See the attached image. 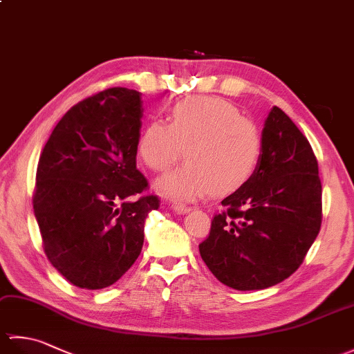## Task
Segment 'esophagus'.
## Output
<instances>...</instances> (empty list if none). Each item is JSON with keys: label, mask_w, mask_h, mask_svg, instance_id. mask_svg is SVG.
I'll use <instances>...</instances> for the list:
<instances>
[{"label": "esophagus", "mask_w": 354, "mask_h": 354, "mask_svg": "<svg viewBox=\"0 0 354 354\" xmlns=\"http://www.w3.org/2000/svg\"><path fill=\"white\" fill-rule=\"evenodd\" d=\"M171 208H173V212H176V213H179V214L189 213L190 209H192V207H189V205H184V204H173V205H171Z\"/></svg>", "instance_id": "obj_1"}]
</instances>
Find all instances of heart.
<instances>
[{"label": "heart", "instance_id": "obj_1", "mask_svg": "<svg viewBox=\"0 0 354 354\" xmlns=\"http://www.w3.org/2000/svg\"><path fill=\"white\" fill-rule=\"evenodd\" d=\"M141 160L150 170L165 171L189 160L158 183L164 194L194 199L208 192L228 194L250 181L261 160L259 124L219 97H190L170 111V123L153 120L138 140Z\"/></svg>", "mask_w": 354, "mask_h": 354}]
</instances>
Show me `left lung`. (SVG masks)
I'll return each instance as SVG.
<instances>
[{
    "mask_svg": "<svg viewBox=\"0 0 354 354\" xmlns=\"http://www.w3.org/2000/svg\"><path fill=\"white\" fill-rule=\"evenodd\" d=\"M261 160L250 181L222 201L202 260L237 290L266 289L301 265L322 222V187L310 142L274 106L263 127Z\"/></svg>",
    "mask_w": 354,
    "mask_h": 354,
    "instance_id": "8db88e82",
    "label": "left lung"
}]
</instances>
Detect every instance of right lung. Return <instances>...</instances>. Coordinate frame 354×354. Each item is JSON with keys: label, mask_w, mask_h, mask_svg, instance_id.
<instances>
[{"label": "right lung", "mask_w": 354, "mask_h": 354, "mask_svg": "<svg viewBox=\"0 0 354 354\" xmlns=\"http://www.w3.org/2000/svg\"><path fill=\"white\" fill-rule=\"evenodd\" d=\"M141 117L138 91L104 89L66 112L39 156L33 209L44 251L80 289L108 288L133 265L146 217L160 208L137 169Z\"/></svg>", "instance_id": "right-lung-1"}]
</instances>
